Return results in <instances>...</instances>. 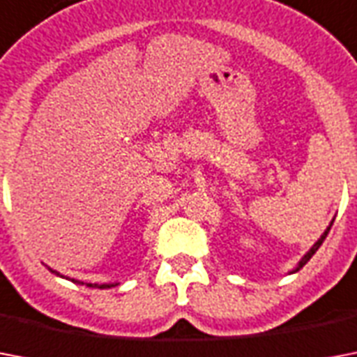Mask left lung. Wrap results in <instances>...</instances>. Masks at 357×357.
Masks as SVG:
<instances>
[{
  "label": "left lung",
  "instance_id": "8db88e82",
  "mask_svg": "<svg viewBox=\"0 0 357 357\" xmlns=\"http://www.w3.org/2000/svg\"><path fill=\"white\" fill-rule=\"evenodd\" d=\"M332 224H333V222H332ZM332 224H330V226H328V228H326V231H324V234H322V235H321V238H319V241H317V243H315V244H313V246H311V250H310V252H307V254H305V255H304V257H302V259H300V263H298V265H296V268H294V271H293V272H298V271H300V268H302V266H304V265H305V263H307V261H310V259H311V257H313V254H315L317 250L321 248V244H322V243H324V238H326L328 231H330V228H332Z\"/></svg>",
  "mask_w": 357,
  "mask_h": 357
}]
</instances>
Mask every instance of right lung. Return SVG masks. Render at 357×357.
<instances>
[{
	"label": "right lung",
	"instance_id": "obj_1",
	"mask_svg": "<svg viewBox=\"0 0 357 357\" xmlns=\"http://www.w3.org/2000/svg\"><path fill=\"white\" fill-rule=\"evenodd\" d=\"M50 271H52V268H50ZM52 272L53 274H57V276H61L57 271H52ZM61 278H64V276H61ZM72 282L83 283V282H79V280H72ZM114 285H119V283H103V285H98V283H86V287H98V289H109V287H114Z\"/></svg>",
	"mask_w": 357,
	"mask_h": 357
}]
</instances>
